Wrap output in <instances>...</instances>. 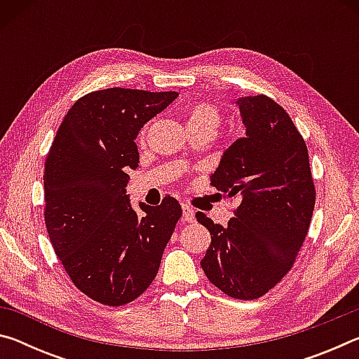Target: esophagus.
<instances>
[{
	"label": "esophagus",
	"instance_id": "34e87169",
	"mask_svg": "<svg viewBox=\"0 0 359 359\" xmlns=\"http://www.w3.org/2000/svg\"><path fill=\"white\" fill-rule=\"evenodd\" d=\"M182 210H184V215H182V218H184V220L188 223H193L194 222V210L190 208V205L182 204Z\"/></svg>",
	"mask_w": 359,
	"mask_h": 359
}]
</instances>
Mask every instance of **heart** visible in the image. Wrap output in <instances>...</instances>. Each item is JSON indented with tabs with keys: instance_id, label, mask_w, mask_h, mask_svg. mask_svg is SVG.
<instances>
[{
	"instance_id": "heart-1",
	"label": "heart",
	"mask_w": 359,
	"mask_h": 359,
	"mask_svg": "<svg viewBox=\"0 0 359 359\" xmlns=\"http://www.w3.org/2000/svg\"><path fill=\"white\" fill-rule=\"evenodd\" d=\"M220 111L210 102H196L188 107L187 111V126H199V128H208L215 133L220 125ZM145 131L141 133V139Z\"/></svg>"
}]
</instances>
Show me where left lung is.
Returning a JSON list of instances; mask_svg holds the SVG:
<instances>
[{"label": "left lung", "instance_id": "1", "mask_svg": "<svg viewBox=\"0 0 359 359\" xmlns=\"http://www.w3.org/2000/svg\"><path fill=\"white\" fill-rule=\"evenodd\" d=\"M245 136L223 151L210 184L239 198L226 226L203 212L210 245L201 259L209 280L236 299H257L291 269L307 236L315 205L309 154L290 115L264 95L242 96Z\"/></svg>", "mask_w": 359, "mask_h": 359}]
</instances>
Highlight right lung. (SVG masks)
Instances as JSON below:
<instances>
[{
  "label": "right lung",
  "instance_id": "right-lung-1",
  "mask_svg": "<svg viewBox=\"0 0 359 359\" xmlns=\"http://www.w3.org/2000/svg\"><path fill=\"white\" fill-rule=\"evenodd\" d=\"M177 96L118 87L85 95L48 151V238L76 287L106 306H123L150 287L182 217L171 196L156 208L139 203V217L126 194V172L139 163V131Z\"/></svg>",
  "mask_w": 359,
  "mask_h": 359
}]
</instances>
